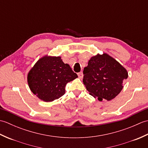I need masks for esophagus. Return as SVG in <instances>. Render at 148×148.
<instances>
[{"mask_svg":"<svg viewBox=\"0 0 148 148\" xmlns=\"http://www.w3.org/2000/svg\"><path fill=\"white\" fill-rule=\"evenodd\" d=\"M77 75H78V77H79V78H80V79L83 78V74L82 72H79V73L77 74Z\"/></svg>","mask_w":148,"mask_h":148,"instance_id":"34e87169","label":"esophagus"}]
</instances>
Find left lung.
Instances as JSON below:
<instances>
[{
  "label": "left lung",
  "mask_w": 148,
  "mask_h": 148,
  "mask_svg": "<svg viewBox=\"0 0 148 148\" xmlns=\"http://www.w3.org/2000/svg\"><path fill=\"white\" fill-rule=\"evenodd\" d=\"M83 74V82L90 95L100 101L114 99L128 76L127 69L106 53L91 57Z\"/></svg>",
  "instance_id": "1"
}]
</instances>
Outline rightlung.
<instances>
[{"label": "right lung", "mask_w": 148, "mask_h": 148, "mask_svg": "<svg viewBox=\"0 0 148 148\" xmlns=\"http://www.w3.org/2000/svg\"><path fill=\"white\" fill-rule=\"evenodd\" d=\"M77 77L70 65L60 56H43L27 74L29 86L34 95L44 102H52L65 93L66 84Z\"/></svg>", "instance_id": "obj_1"}]
</instances>
